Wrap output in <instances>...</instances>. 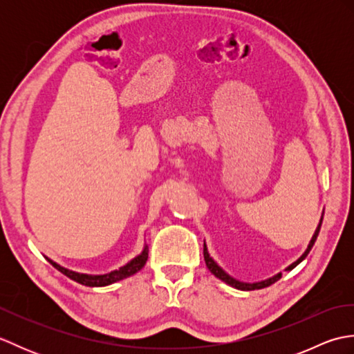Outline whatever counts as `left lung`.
Masks as SVG:
<instances>
[{"label":"left lung","instance_id":"left-lung-1","mask_svg":"<svg viewBox=\"0 0 354 354\" xmlns=\"http://www.w3.org/2000/svg\"><path fill=\"white\" fill-rule=\"evenodd\" d=\"M322 216H324V213H322ZM322 216H321V221H319L318 228L315 230V234H313L312 240L309 242V246H307V250L303 252L301 257H299L297 261H293L290 266L286 268V270H292L293 268H295L297 265H299V263H301V261L307 257V254L310 252V250L313 248L315 242H317L318 234H319V230H321V225H322ZM204 259H205V265H207V268L209 269V272H212L214 277L219 278V280H222L223 283H227L228 286H231V288H236V289H239V290H255V289L268 288V286L274 284L275 281H278V280H280V278H281V272H280V274H277V275H274V277L268 278V280L257 281V283H246V281H240V280H237V278L231 277L228 272H225V270H223L219 265H217V263L214 261V259L212 257V255H209V252H208V248H207L205 242H204Z\"/></svg>","mask_w":354,"mask_h":354}]
</instances>
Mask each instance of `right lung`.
<instances>
[{
    "label": "right lung",
    "instance_id": "add662e5",
    "mask_svg": "<svg viewBox=\"0 0 354 354\" xmlns=\"http://www.w3.org/2000/svg\"><path fill=\"white\" fill-rule=\"evenodd\" d=\"M147 255H149V248L145 243V248H142V251L137 255V257H133L131 261H127L126 265H123L122 268L111 270V272H108V274H100V275L76 272V270H71V269H66V268L61 266L59 263L53 261L48 257H45V259H47L57 270H61L64 275L71 278V280H74V281H77L84 286H89V288H103V286H109L112 283H117L120 280H124V278H127V277L137 274L138 270L142 269V266L146 265Z\"/></svg>",
    "mask_w": 354,
    "mask_h": 354
}]
</instances>
